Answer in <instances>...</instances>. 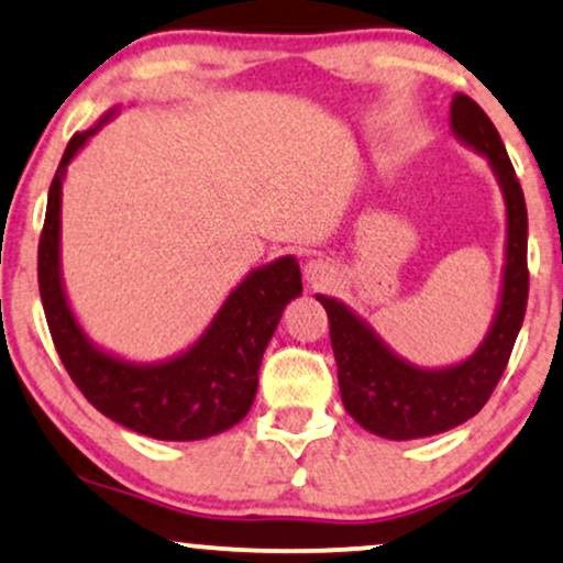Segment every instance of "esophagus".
Instances as JSON below:
<instances>
[{
    "instance_id": "1",
    "label": "esophagus",
    "mask_w": 563,
    "mask_h": 563,
    "mask_svg": "<svg viewBox=\"0 0 563 563\" xmlns=\"http://www.w3.org/2000/svg\"><path fill=\"white\" fill-rule=\"evenodd\" d=\"M303 275H306V280L311 283V286H324L327 280H332L334 267H332L330 260L314 257V260H309L303 265Z\"/></svg>"
}]
</instances>
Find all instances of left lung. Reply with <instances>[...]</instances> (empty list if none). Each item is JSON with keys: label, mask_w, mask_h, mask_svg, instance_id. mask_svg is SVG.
<instances>
[{"label": "left lung", "mask_w": 563, "mask_h": 563, "mask_svg": "<svg viewBox=\"0 0 563 563\" xmlns=\"http://www.w3.org/2000/svg\"><path fill=\"white\" fill-rule=\"evenodd\" d=\"M452 134L488 161L507 205V249L499 306L486 338L465 361L421 368L397 355L364 317L332 296H319L330 319L340 397L355 423L382 439L410 441L450 431L473 418L499 384L528 306V208L507 147L473 98H452Z\"/></svg>", "instance_id": "obj_1"}]
</instances>
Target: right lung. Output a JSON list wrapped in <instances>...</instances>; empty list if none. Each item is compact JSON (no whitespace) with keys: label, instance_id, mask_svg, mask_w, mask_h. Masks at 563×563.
Instances as JSON below:
<instances>
[{"label":"right lung","instance_id":"1","mask_svg":"<svg viewBox=\"0 0 563 563\" xmlns=\"http://www.w3.org/2000/svg\"><path fill=\"white\" fill-rule=\"evenodd\" d=\"M117 113L119 109H111L69 140L48 189L38 244V288L48 330L64 368L106 418L161 441L216 437L252 408L265 347L283 309L303 290L301 269L296 257L252 269L231 290L208 330L170 358L140 364L92 343L77 322L62 280V184L69 161Z\"/></svg>","mask_w":563,"mask_h":563}]
</instances>
